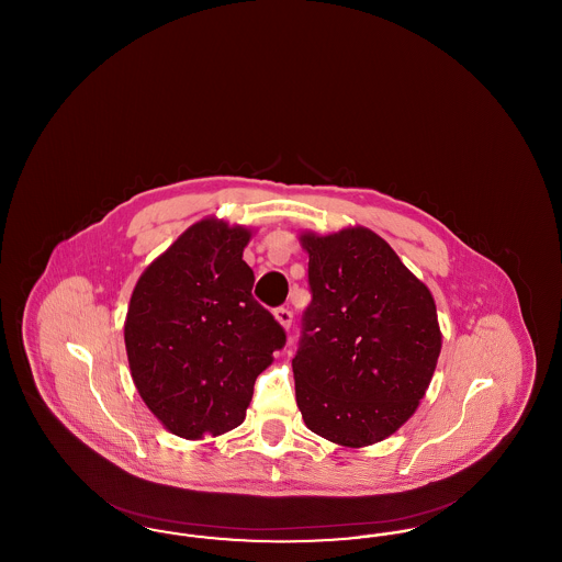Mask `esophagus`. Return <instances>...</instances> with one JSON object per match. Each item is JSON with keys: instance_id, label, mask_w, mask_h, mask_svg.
Listing matches in <instances>:
<instances>
[{"instance_id": "esophagus-1", "label": "esophagus", "mask_w": 562, "mask_h": 562, "mask_svg": "<svg viewBox=\"0 0 562 562\" xmlns=\"http://www.w3.org/2000/svg\"><path fill=\"white\" fill-rule=\"evenodd\" d=\"M273 318L278 321V324H280L284 330H289V328H291V322H293V314H291L286 307H278V310H273Z\"/></svg>"}]
</instances>
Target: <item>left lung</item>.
I'll use <instances>...</instances> for the list:
<instances>
[{"label": "left lung", "instance_id": "8db88e82", "mask_svg": "<svg viewBox=\"0 0 562 562\" xmlns=\"http://www.w3.org/2000/svg\"><path fill=\"white\" fill-rule=\"evenodd\" d=\"M312 305L293 358L305 426L349 449L390 438L415 415L442 349L428 286L362 225L301 232Z\"/></svg>", "mask_w": 562, "mask_h": 562}]
</instances>
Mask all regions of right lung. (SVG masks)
Here are the masks:
<instances>
[{
    "label": "right lung",
    "mask_w": 562,
    "mask_h": 562,
    "mask_svg": "<svg viewBox=\"0 0 562 562\" xmlns=\"http://www.w3.org/2000/svg\"><path fill=\"white\" fill-rule=\"evenodd\" d=\"M255 229L206 216L136 280L124 344L134 385L164 428L186 440L238 428L257 376L286 335L252 299L241 261Z\"/></svg>",
    "instance_id": "right-lung-1"
}]
</instances>
